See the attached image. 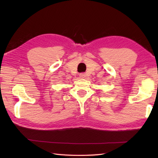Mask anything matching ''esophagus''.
I'll return each mask as SVG.
<instances>
[{
    "instance_id": "34e87169",
    "label": "esophagus",
    "mask_w": 158,
    "mask_h": 158,
    "mask_svg": "<svg viewBox=\"0 0 158 158\" xmlns=\"http://www.w3.org/2000/svg\"><path fill=\"white\" fill-rule=\"evenodd\" d=\"M79 77H81V79L85 78V73H80V74H79Z\"/></svg>"
}]
</instances>
